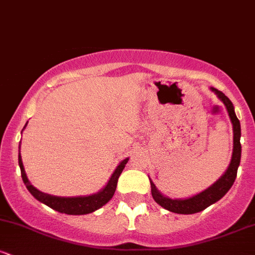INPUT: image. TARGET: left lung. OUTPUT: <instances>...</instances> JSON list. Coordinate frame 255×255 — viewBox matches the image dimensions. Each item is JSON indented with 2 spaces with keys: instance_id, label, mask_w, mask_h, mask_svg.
<instances>
[{
  "instance_id": "obj_1",
  "label": "left lung",
  "mask_w": 255,
  "mask_h": 255,
  "mask_svg": "<svg viewBox=\"0 0 255 255\" xmlns=\"http://www.w3.org/2000/svg\"><path fill=\"white\" fill-rule=\"evenodd\" d=\"M211 90L218 96L219 99H221L225 107H227L230 120L231 122H233L234 150L233 157H231V162L229 164V168L225 171V174L219 178L217 182L213 183L211 187H209L206 191L201 192L200 194H197L195 197H192L189 199H184V200H178V199H170L164 197V195H162L157 191L156 186L151 182V193L154 201L170 212L180 213V215H192V213L203 211L206 207H209L210 205L218 201L219 199L223 198L224 195L227 194V192L231 188L234 181H235L236 175H238V168L240 165V159H241V144H240L241 126H240L239 119L236 118L235 111H234V105L231 103L230 99L228 98L222 91L213 89V87H211Z\"/></svg>"
}]
</instances>
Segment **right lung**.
<instances>
[{"label":"right lung","mask_w":255,"mask_h":255,"mask_svg":"<svg viewBox=\"0 0 255 255\" xmlns=\"http://www.w3.org/2000/svg\"><path fill=\"white\" fill-rule=\"evenodd\" d=\"M128 158H126L125 160H122L120 163L116 170L114 171L113 176L110 177L109 182L107 186L102 189L101 192H98L97 194L89 195V197H77V198H60V197H52V195L45 194V193L39 192L38 189L34 188L33 186L30 183L27 176H26L24 165H22L21 156L19 153V165L20 170H21V177L24 183L26 184V188L28 189V192L33 195L40 203L45 204L46 206L51 207L55 211H58L61 213H66V215H87L96 210H98L99 207H102L105 205L108 201L113 198L114 193L116 191V186H118V181L120 175H121L122 170L125 169V165L127 164Z\"/></svg>","instance_id":"1"}]
</instances>
